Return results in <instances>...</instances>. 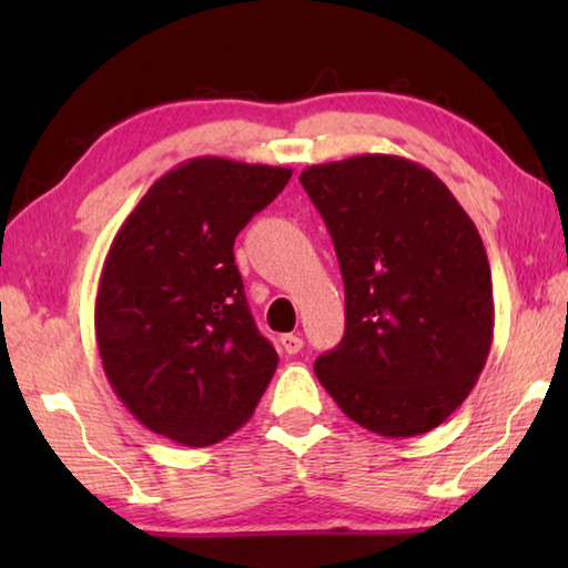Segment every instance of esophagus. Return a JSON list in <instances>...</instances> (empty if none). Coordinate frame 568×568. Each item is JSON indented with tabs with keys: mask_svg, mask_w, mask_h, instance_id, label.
Instances as JSON below:
<instances>
[{
	"mask_svg": "<svg viewBox=\"0 0 568 568\" xmlns=\"http://www.w3.org/2000/svg\"><path fill=\"white\" fill-rule=\"evenodd\" d=\"M281 348H283L287 355L301 353L303 338H301V335H295V333H287V335H283V338H281Z\"/></svg>",
	"mask_w": 568,
	"mask_h": 568,
	"instance_id": "1",
	"label": "esophagus"
}]
</instances>
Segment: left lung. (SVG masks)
Segmentation results:
<instances>
[{"mask_svg":"<svg viewBox=\"0 0 568 568\" xmlns=\"http://www.w3.org/2000/svg\"><path fill=\"white\" fill-rule=\"evenodd\" d=\"M301 182L345 283V335L315 376L373 434H428L468 398L494 341L491 267L474 220L436 172L398 155L311 165Z\"/></svg>","mask_w":568,"mask_h":568,"instance_id":"left-lung-1","label":"left lung"}]
</instances>
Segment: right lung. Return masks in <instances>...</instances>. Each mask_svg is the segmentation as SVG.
<instances>
[{
    "label": "right lung",
    "instance_id": "add662e5",
    "mask_svg": "<svg viewBox=\"0 0 568 568\" xmlns=\"http://www.w3.org/2000/svg\"><path fill=\"white\" fill-rule=\"evenodd\" d=\"M291 168L215 155L165 172L104 257L94 338L112 390L142 426L203 448L250 420L277 353L250 315L233 245Z\"/></svg>",
    "mask_w": 568,
    "mask_h": 568
}]
</instances>
